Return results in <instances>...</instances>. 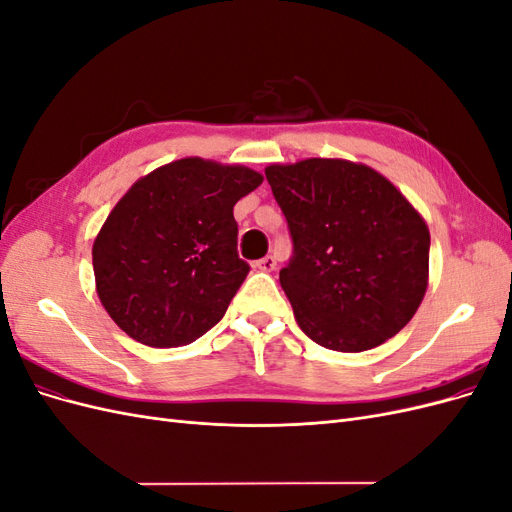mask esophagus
Returning <instances> with one entry per match:
<instances>
[{"mask_svg":"<svg viewBox=\"0 0 512 512\" xmlns=\"http://www.w3.org/2000/svg\"><path fill=\"white\" fill-rule=\"evenodd\" d=\"M256 267L260 269V271H273L275 267H277V260H275V256H265V258H260L258 262H256Z\"/></svg>","mask_w":512,"mask_h":512,"instance_id":"esophagus-1","label":"esophagus"}]
</instances>
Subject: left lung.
Wrapping results in <instances>:
<instances>
[{
    "instance_id": "obj_1",
    "label": "left lung",
    "mask_w": 512,
    "mask_h": 512,
    "mask_svg": "<svg viewBox=\"0 0 512 512\" xmlns=\"http://www.w3.org/2000/svg\"><path fill=\"white\" fill-rule=\"evenodd\" d=\"M292 239L280 284L301 331L339 352L397 335L427 290L429 230L391 181L346 160L265 170Z\"/></svg>"
}]
</instances>
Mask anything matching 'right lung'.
Returning a JSON list of instances; mask_svg holds the SVG:
<instances>
[{
  "instance_id": "1",
  "label": "right lung",
  "mask_w": 512,
  "mask_h": 512,
  "mask_svg": "<svg viewBox=\"0 0 512 512\" xmlns=\"http://www.w3.org/2000/svg\"><path fill=\"white\" fill-rule=\"evenodd\" d=\"M260 183L250 168L185 158L132 185L91 252L98 297L121 331L175 348L222 320L250 273L232 207Z\"/></svg>"
}]
</instances>
